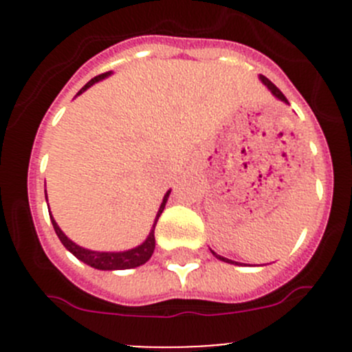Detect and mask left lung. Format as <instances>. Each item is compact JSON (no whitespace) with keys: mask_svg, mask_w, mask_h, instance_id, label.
<instances>
[{"mask_svg":"<svg viewBox=\"0 0 352 352\" xmlns=\"http://www.w3.org/2000/svg\"><path fill=\"white\" fill-rule=\"evenodd\" d=\"M261 80H262V83H264V85H265V87H267V88H269V90H271V91H272V95H274V97H278V98H279V100L286 102V104H287V100H286V97H285V95H283V91H281V90H279V88H278V87H276V85H274V83H272V81H271V80H267V78H265V76H261ZM212 255H216V254H214V252H212ZM216 258H219V261H223V262H228V264H236V262L230 261V258H225V257H221V255H216Z\"/></svg>","mask_w":352,"mask_h":352,"instance_id":"obj_1","label":"left lung"}]
</instances>
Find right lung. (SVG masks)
Wrapping results in <instances>:
<instances>
[{
	"mask_svg": "<svg viewBox=\"0 0 352 352\" xmlns=\"http://www.w3.org/2000/svg\"><path fill=\"white\" fill-rule=\"evenodd\" d=\"M109 74L110 73H102V74H98V76L91 78V80L88 81V83L85 85V87L81 88V90L78 91L76 95L83 94L87 88H90L94 83H97V81L107 78ZM168 196H170V190L165 194V197H163V202H162V206H160L158 214H156V219L153 223V228H151L148 239L144 240V242L141 243L140 247L131 248V250H126V252H94V250H87V248H81L80 245L71 242V240L67 239L65 233L61 232V228H59L58 223L54 221L52 214H51V221H52V226H54L56 235L59 236V240H61L63 245H65L67 250H69L71 254L74 255V257L80 258L81 262L88 264L90 267L100 269V271H119V269H133V267H138V265H143L144 262L150 261V257L153 255V250H155V226H156V221H158L160 214H162L163 209H165L166 199H168Z\"/></svg>",
	"mask_w": 352,
	"mask_h": 352,
	"instance_id": "add662e5",
	"label": "right lung"
}]
</instances>
